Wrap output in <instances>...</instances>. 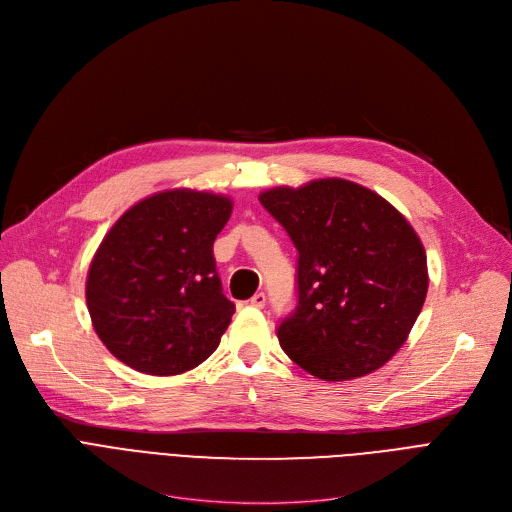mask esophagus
<instances>
[{
	"instance_id": "esophagus-1",
	"label": "esophagus",
	"mask_w": 512,
	"mask_h": 512,
	"mask_svg": "<svg viewBox=\"0 0 512 512\" xmlns=\"http://www.w3.org/2000/svg\"><path fill=\"white\" fill-rule=\"evenodd\" d=\"M265 294L263 292H257V294H253V299H251V305L253 307H257V309H263L265 307Z\"/></svg>"
}]
</instances>
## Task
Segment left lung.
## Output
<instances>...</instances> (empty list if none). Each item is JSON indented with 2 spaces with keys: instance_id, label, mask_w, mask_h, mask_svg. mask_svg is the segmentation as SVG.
I'll return each mask as SVG.
<instances>
[{
  "instance_id": "1",
  "label": "left lung",
  "mask_w": 512,
  "mask_h": 512,
  "mask_svg": "<svg viewBox=\"0 0 512 512\" xmlns=\"http://www.w3.org/2000/svg\"><path fill=\"white\" fill-rule=\"evenodd\" d=\"M299 251V303L282 351L326 382L363 378L407 342L427 294L421 238L394 205L344 178L259 195Z\"/></svg>"
}]
</instances>
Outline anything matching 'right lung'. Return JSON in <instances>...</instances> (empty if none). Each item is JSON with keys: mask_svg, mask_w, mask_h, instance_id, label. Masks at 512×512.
Here are the masks:
<instances>
[{"mask_svg": "<svg viewBox=\"0 0 512 512\" xmlns=\"http://www.w3.org/2000/svg\"><path fill=\"white\" fill-rule=\"evenodd\" d=\"M230 213L226 195L172 188L134 203L103 236L87 307L99 340L124 365L178 375L218 348L234 303L215 272L213 240Z\"/></svg>", "mask_w": 512, "mask_h": 512, "instance_id": "obj_1", "label": "right lung"}]
</instances>
